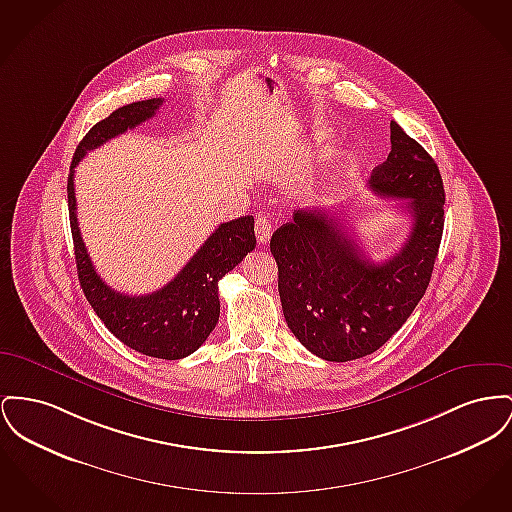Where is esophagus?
Here are the masks:
<instances>
[{"instance_id": "obj_1", "label": "esophagus", "mask_w": 512, "mask_h": 512, "mask_svg": "<svg viewBox=\"0 0 512 512\" xmlns=\"http://www.w3.org/2000/svg\"><path fill=\"white\" fill-rule=\"evenodd\" d=\"M272 236V224L271 220H269V216H265V214H259L257 218H255V238L259 243H269Z\"/></svg>"}]
</instances>
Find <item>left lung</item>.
Here are the masks:
<instances>
[{
    "label": "left lung",
    "instance_id": "left-lung-1",
    "mask_svg": "<svg viewBox=\"0 0 512 512\" xmlns=\"http://www.w3.org/2000/svg\"><path fill=\"white\" fill-rule=\"evenodd\" d=\"M369 187L406 199L412 232L385 263H373L340 218L294 211L271 238L286 323L301 344L327 361L360 360L379 350L420 303L445 226V187L435 160L391 121V152Z\"/></svg>",
    "mask_w": 512,
    "mask_h": 512
}]
</instances>
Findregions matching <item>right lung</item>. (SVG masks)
<instances>
[{
	"mask_svg": "<svg viewBox=\"0 0 512 512\" xmlns=\"http://www.w3.org/2000/svg\"><path fill=\"white\" fill-rule=\"evenodd\" d=\"M164 98H151L121 106L106 120L98 121L79 143L67 180L69 220L81 288L106 329L121 342L145 356L181 360L193 354L218 323V280L232 271L255 249L253 216H241L220 224L191 261L162 290L149 296H127L112 290L96 274L79 232L73 176L75 166L92 149L151 120Z\"/></svg>",
	"mask_w": 512,
	"mask_h": 512,
	"instance_id": "1",
	"label": "right lung"
}]
</instances>
